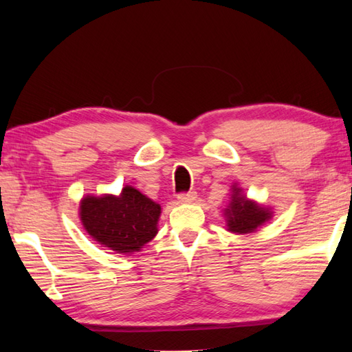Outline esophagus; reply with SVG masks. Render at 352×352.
<instances>
[{
    "label": "esophagus",
    "mask_w": 352,
    "mask_h": 352,
    "mask_svg": "<svg viewBox=\"0 0 352 352\" xmlns=\"http://www.w3.org/2000/svg\"><path fill=\"white\" fill-rule=\"evenodd\" d=\"M197 199V192H188V193H180L178 195V201H180L182 204H190L193 201Z\"/></svg>",
    "instance_id": "34e87169"
}]
</instances>
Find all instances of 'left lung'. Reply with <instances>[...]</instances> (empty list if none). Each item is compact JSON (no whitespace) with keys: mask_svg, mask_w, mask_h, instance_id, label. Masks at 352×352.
Segmentation results:
<instances>
[{"mask_svg":"<svg viewBox=\"0 0 352 352\" xmlns=\"http://www.w3.org/2000/svg\"><path fill=\"white\" fill-rule=\"evenodd\" d=\"M227 230L237 234H250L272 218V210L246 198L242 189L234 184L231 188L230 204L223 210Z\"/></svg>","mask_w":352,"mask_h":352,"instance_id":"obj_1","label":"left lung"}]
</instances>
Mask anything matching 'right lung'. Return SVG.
Here are the masks:
<instances>
[{"instance_id":"obj_1","label":"right lung","mask_w":352,"mask_h":352,"mask_svg":"<svg viewBox=\"0 0 352 352\" xmlns=\"http://www.w3.org/2000/svg\"><path fill=\"white\" fill-rule=\"evenodd\" d=\"M160 206L133 186L121 195H87L80 203V219L87 234L119 254H133L157 234Z\"/></svg>"}]
</instances>
